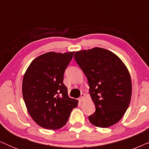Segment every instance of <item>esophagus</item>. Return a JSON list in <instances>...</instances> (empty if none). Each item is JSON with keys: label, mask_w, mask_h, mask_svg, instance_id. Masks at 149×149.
I'll return each mask as SVG.
<instances>
[{"label": "esophagus", "mask_w": 149, "mask_h": 149, "mask_svg": "<svg viewBox=\"0 0 149 149\" xmlns=\"http://www.w3.org/2000/svg\"><path fill=\"white\" fill-rule=\"evenodd\" d=\"M85 95L84 94V93H82V94H81V95L80 98H79V101L83 102V100H84V98H85Z\"/></svg>", "instance_id": "esophagus-1"}]
</instances>
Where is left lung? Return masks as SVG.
Segmentation results:
<instances>
[{"label": "left lung", "instance_id": "8db88e82", "mask_svg": "<svg viewBox=\"0 0 149 149\" xmlns=\"http://www.w3.org/2000/svg\"><path fill=\"white\" fill-rule=\"evenodd\" d=\"M74 58L87 79L95 111L89 116L92 125L111 127L119 122L132 95L130 73L119 57L104 49L77 52Z\"/></svg>", "mask_w": 149, "mask_h": 149}]
</instances>
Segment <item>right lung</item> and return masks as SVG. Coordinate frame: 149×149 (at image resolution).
<instances>
[{"label":"right lung","mask_w":149,"mask_h":149,"mask_svg":"<svg viewBox=\"0 0 149 149\" xmlns=\"http://www.w3.org/2000/svg\"><path fill=\"white\" fill-rule=\"evenodd\" d=\"M74 52H49L32 61L22 82L28 113L40 127L58 130L66 125L78 101L68 97L64 74Z\"/></svg>","instance_id":"obj_1"}]
</instances>
